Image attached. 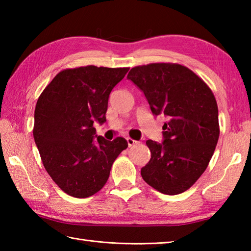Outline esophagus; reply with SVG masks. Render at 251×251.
Here are the masks:
<instances>
[{"label": "esophagus", "mask_w": 251, "mask_h": 251, "mask_svg": "<svg viewBox=\"0 0 251 251\" xmlns=\"http://www.w3.org/2000/svg\"><path fill=\"white\" fill-rule=\"evenodd\" d=\"M126 140H127V143H128V147H129V148L132 147V146H135L136 143H138V141H136V140H134V139H131V138H126Z\"/></svg>", "instance_id": "1"}]
</instances>
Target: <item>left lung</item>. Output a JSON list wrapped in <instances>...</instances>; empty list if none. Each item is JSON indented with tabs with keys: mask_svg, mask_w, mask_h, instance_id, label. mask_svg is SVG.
<instances>
[{
	"mask_svg": "<svg viewBox=\"0 0 251 251\" xmlns=\"http://www.w3.org/2000/svg\"><path fill=\"white\" fill-rule=\"evenodd\" d=\"M127 78L145 94L153 115L167 117L163 142L147 141L151 158L141 168L142 178L163 194L182 193L205 172L219 139L215 96L193 71L177 63L135 67Z\"/></svg>",
	"mask_w": 251,
	"mask_h": 251,
	"instance_id": "obj_1",
	"label": "left lung"
}]
</instances>
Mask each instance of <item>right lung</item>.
Instances as JSON below:
<instances>
[{"mask_svg": "<svg viewBox=\"0 0 251 251\" xmlns=\"http://www.w3.org/2000/svg\"><path fill=\"white\" fill-rule=\"evenodd\" d=\"M129 68L79 67L59 72L37 99L33 137L46 172L77 199L97 193L112 164L128 147L122 137L96 135L95 122L106 121L110 93Z\"/></svg>", "mask_w": 251, "mask_h": 251, "instance_id": "1", "label": "right lung"}]
</instances>
